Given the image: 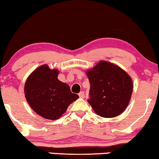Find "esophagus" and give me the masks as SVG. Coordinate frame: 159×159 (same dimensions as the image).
<instances>
[{
  "label": "esophagus",
  "mask_w": 159,
  "mask_h": 159,
  "mask_svg": "<svg viewBox=\"0 0 159 159\" xmlns=\"http://www.w3.org/2000/svg\"><path fill=\"white\" fill-rule=\"evenodd\" d=\"M78 95H79V97L81 98H84L85 97V94H84V92H81L79 94H78Z\"/></svg>",
  "instance_id": "esophagus-1"
}]
</instances>
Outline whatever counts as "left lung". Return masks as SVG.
I'll return each instance as SVG.
<instances>
[{
  "instance_id": "1",
  "label": "left lung",
  "mask_w": 159,
  "mask_h": 159,
  "mask_svg": "<svg viewBox=\"0 0 159 159\" xmlns=\"http://www.w3.org/2000/svg\"><path fill=\"white\" fill-rule=\"evenodd\" d=\"M86 75L90 83L87 101L94 112L103 117L122 114L133 92V82L127 73L114 64L100 61Z\"/></svg>"
}]
</instances>
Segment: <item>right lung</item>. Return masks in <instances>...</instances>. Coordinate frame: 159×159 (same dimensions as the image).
I'll return each instance as SVG.
<instances>
[{
  "label": "right lung",
  "instance_id": "obj_1",
  "mask_svg": "<svg viewBox=\"0 0 159 159\" xmlns=\"http://www.w3.org/2000/svg\"><path fill=\"white\" fill-rule=\"evenodd\" d=\"M59 71L40 66L25 82V96L32 109L48 120H57L78 95L72 93L67 84L58 80Z\"/></svg>",
  "mask_w": 159,
  "mask_h": 159
}]
</instances>
